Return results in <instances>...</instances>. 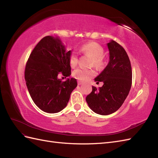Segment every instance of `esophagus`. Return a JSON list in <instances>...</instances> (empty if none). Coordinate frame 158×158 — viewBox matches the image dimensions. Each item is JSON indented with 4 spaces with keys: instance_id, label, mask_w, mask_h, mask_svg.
Segmentation results:
<instances>
[{
    "instance_id": "esophagus-1",
    "label": "esophagus",
    "mask_w": 158,
    "mask_h": 158,
    "mask_svg": "<svg viewBox=\"0 0 158 158\" xmlns=\"http://www.w3.org/2000/svg\"><path fill=\"white\" fill-rule=\"evenodd\" d=\"M83 84H84L83 82H81V81H78V85H82Z\"/></svg>"
}]
</instances>
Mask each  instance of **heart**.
Wrapping results in <instances>:
<instances>
[{
  "label": "heart",
  "instance_id": "obj_1",
  "mask_svg": "<svg viewBox=\"0 0 158 158\" xmlns=\"http://www.w3.org/2000/svg\"><path fill=\"white\" fill-rule=\"evenodd\" d=\"M80 51L82 53L89 55L93 57L92 65L102 68L105 63L103 60L104 49L102 45L96 42H89L83 45L80 48ZM78 56L75 52H71L69 56V63L72 67H75L78 64ZM95 74V72L93 69H84L78 68L73 71V76L76 79L82 81H87L92 78Z\"/></svg>",
  "mask_w": 158,
  "mask_h": 158
}]
</instances>
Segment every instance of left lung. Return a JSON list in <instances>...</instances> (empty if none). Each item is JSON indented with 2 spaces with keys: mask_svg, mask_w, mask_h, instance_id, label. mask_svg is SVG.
<instances>
[{
  "mask_svg": "<svg viewBox=\"0 0 158 158\" xmlns=\"http://www.w3.org/2000/svg\"><path fill=\"white\" fill-rule=\"evenodd\" d=\"M109 60L106 67L94 79L102 82L103 86L92 92L85 100L95 113L108 115L117 111L125 102L132 85V69L125 50L117 42L110 40L107 44Z\"/></svg>",
  "mask_w": 158,
  "mask_h": 158,
  "instance_id": "left-lung-1",
  "label": "left lung"
}]
</instances>
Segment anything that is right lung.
Segmentation results:
<instances>
[{
  "instance_id": "obj_1",
  "label": "right lung",
  "mask_w": 158,
  "mask_h": 158,
  "mask_svg": "<svg viewBox=\"0 0 158 158\" xmlns=\"http://www.w3.org/2000/svg\"><path fill=\"white\" fill-rule=\"evenodd\" d=\"M60 37L48 35L43 38L30 55L25 69V80L30 96L43 111L56 113L67 106L77 81L68 78L64 82L59 74H71L69 56Z\"/></svg>"
}]
</instances>
